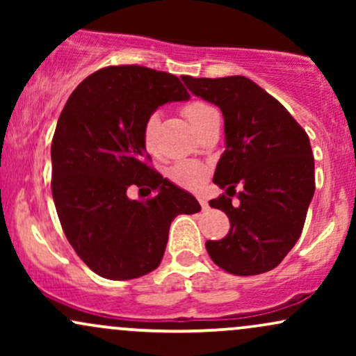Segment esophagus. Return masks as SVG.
Returning <instances> with one entry per match:
<instances>
[{
    "label": "esophagus",
    "instance_id": "obj_1",
    "mask_svg": "<svg viewBox=\"0 0 356 356\" xmlns=\"http://www.w3.org/2000/svg\"><path fill=\"white\" fill-rule=\"evenodd\" d=\"M197 201H199V204H201L202 211H207V209H209V204H207V201H206V199L202 197V195H197Z\"/></svg>",
    "mask_w": 356,
    "mask_h": 356
}]
</instances>
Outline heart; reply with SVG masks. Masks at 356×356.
I'll list each match as a JSON object with an SVG mask.
<instances>
[{
  "label": "heart",
  "mask_w": 356,
  "mask_h": 356,
  "mask_svg": "<svg viewBox=\"0 0 356 356\" xmlns=\"http://www.w3.org/2000/svg\"><path fill=\"white\" fill-rule=\"evenodd\" d=\"M181 112L182 115L187 118V122H189L195 132H199L212 117L218 115L216 108H212L209 104H206V102L202 100L187 102V104L182 105ZM157 127L159 115L157 113H150V115L145 118L144 129H142V144H144L145 150H149V152H154L155 150V132H157ZM204 174H206L204 165L194 161L177 162V164L170 167L169 172H167L170 181L179 184V186L182 187H195L202 181Z\"/></svg>",
  "instance_id": "1"
}]
</instances>
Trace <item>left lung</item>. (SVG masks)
Segmentation results:
<instances>
[{"label": "left lung", "mask_w": 356, "mask_h": 356, "mask_svg": "<svg viewBox=\"0 0 356 356\" xmlns=\"http://www.w3.org/2000/svg\"><path fill=\"white\" fill-rule=\"evenodd\" d=\"M181 79L224 115L226 150L214 182L226 194L209 206L226 212L231 229L226 238L207 241V252L231 275L271 271L300 239L314 194L308 134L275 97L246 76Z\"/></svg>", "instance_id": "left-lung-1"}]
</instances>
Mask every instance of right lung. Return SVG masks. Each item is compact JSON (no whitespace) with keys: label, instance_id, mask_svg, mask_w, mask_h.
I'll use <instances>...</instances> for the list:
<instances>
[{"label":"right lung","instance_id":"1","mask_svg":"<svg viewBox=\"0 0 356 356\" xmlns=\"http://www.w3.org/2000/svg\"><path fill=\"white\" fill-rule=\"evenodd\" d=\"M189 100L177 76L140 65L92 73L73 90L51 140V194L61 227L93 273L125 281L154 271L175 216L201 211L195 197L147 164L145 118ZM137 185L145 202L126 189Z\"/></svg>","mask_w":356,"mask_h":356}]
</instances>
